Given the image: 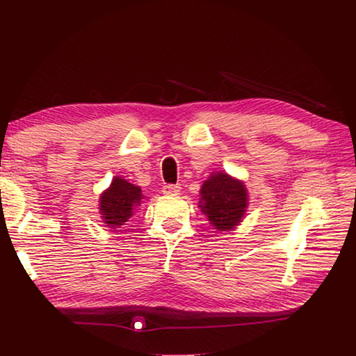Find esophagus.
Segmentation results:
<instances>
[{
    "instance_id": "1",
    "label": "esophagus",
    "mask_w": 356,
    "mask_h": 356,
    "mask_svg": "<svg viewBox=\"0 0 356 356\" xmlns=\"http://www.w3.org/2000/svg\"><path fill=\"white\" fill-rule=\"evenodd\" d=\"M161 191H163L165 195L174 196V195H179V191H180V186H179V185L168 184V185H163V188H161Z\"/></svg>"
}]
</instances>
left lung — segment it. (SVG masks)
Wrapping results in <instances>:
<instances>
[{
  "label": "left lung",
  "mask_w": 356,
  "mask_h": 356,
  "mask_svg": "<svg viewBox=\"0 0 356 356\" xmlns=\"http://www.w3.org/2000/svg\"><path fill=\"white\" fill-rule=\"evenodd\" d=\"M200 207L218 231H231L245 216L248 191L226 172H213L201 186Z\"/></svg>",
  "instance_id": "obj_1"
}]
</instances>
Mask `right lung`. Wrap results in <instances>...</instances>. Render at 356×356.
Instances as JSON below:
<instances>
[{
    "mask_svg": "<svg viewBox=\"0 0 356 356\" xmlns=\"http://www.w3.org/2000/svg\"><path fill=\"white\" fill-rule=\"evenodd\" d=\"M143 193L140 186L127 182L122 177H114L110 188L100 196V215L105 225L118 229L127 222L136 206H140Z\"/></svg>",
    "mask_w": 356,
    "mask_h": 356,
    "instance_id": "right-lung-1",
    "label": "right lung"
}]
</instances>
